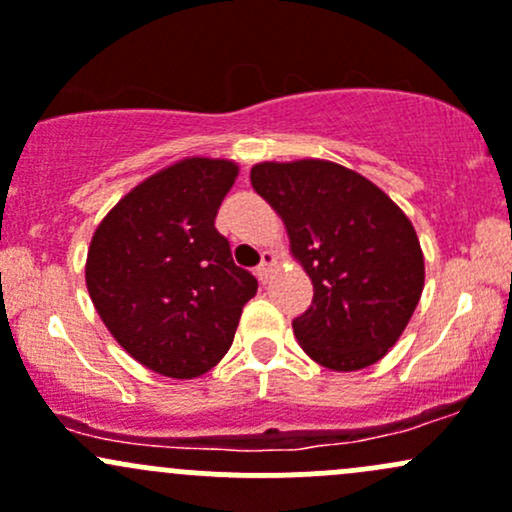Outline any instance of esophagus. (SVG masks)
I'll list each match as a JSON object with an SVG mask.
<instances>
[{"instance_id":"1","label":"esophagus","mask_w":512,"mask_h":512,"mask_svg":"<svg viewBox=\"0 0 512 512\" xmlns=\"http://www.w3.org/2000/svg\"><path fill=\"white\" fill-rule=\"evenodd\" d=\"M273 263H276V256H273L271 251H263V258H261V263H258V266H256V278L261 280V283H266L268 276H271V268H273Z\"/></svg>"}]
</instances>
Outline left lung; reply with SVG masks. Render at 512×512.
Listing matches in <instances>:
<instances>
[{
  "label": "left lung",
  "mask_w": 512,
  "mask_h": 512,
  "mask_svg": "<svg viewBox=\"0 0 512 512\" xmlns=\"http://www.w3.org/2000/svg\"><path fill=\"white\" fill-rule=\"evenodd\" d=\"M251 185L283 217L290 251L315 288L293 320L305 354L332 371L383 359L425 285L410 219L371 180L329 161L258 163Z\"/></svg>",
  "instance_id": "left-lung-1"
}]
</instances>
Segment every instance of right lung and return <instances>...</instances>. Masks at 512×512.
<instances>
[{
  "instance_id": "add662e5",
  "label": "right lung",
  "mask_w": 512,
  "mask_h": 512,
  "mask_svg": "<svg viewBox=\"0 0 512 512\" xmlns=\"http://www.w3.org/2000/svg\"><path fill=\"white\" fill-rule=\"evenodd\" d=\"M232 161L185 158L136 185L102 219L87 251V290L139 364L197 378L234 342L258 280L214 227L234 185Z\"/></svg>"
}]
</instances>
